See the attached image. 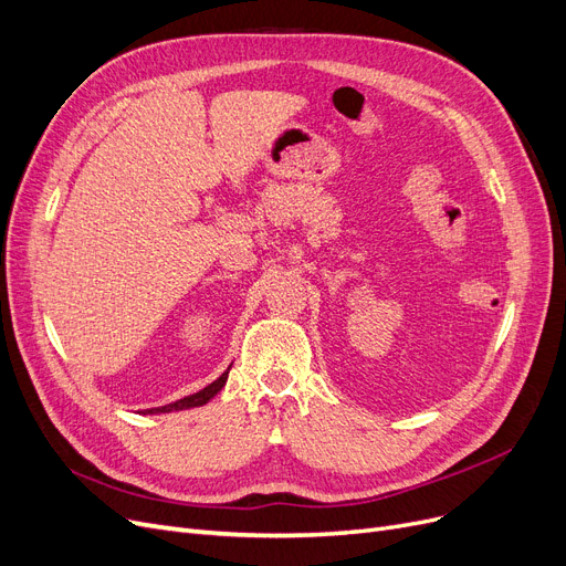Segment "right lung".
<instances>
[{
  "label": "right lung",
  "instance_id": "right-lung-1",
  "mask_svg": "<svg viewBox=\"0 0 566 566\" xmlns=\"http://www.w3.org/2000/svg\"><path fill=\"white\" fill-rule=\"evenodd\" d=\"M232 369V367H230ZM230 369L224 371L218 380H213L211 386H207L205 390H199V392H195V395H190V397H184V399H178V401H174V403H167V406H163V409H150L148 413H169V411H184V409H192V406H205L209 399H213L220 390H222V386H224V380H228V374H230Z\"/></svg>",
  "mask_w": 566,
  "mask_h": 566
}]
</instances>
